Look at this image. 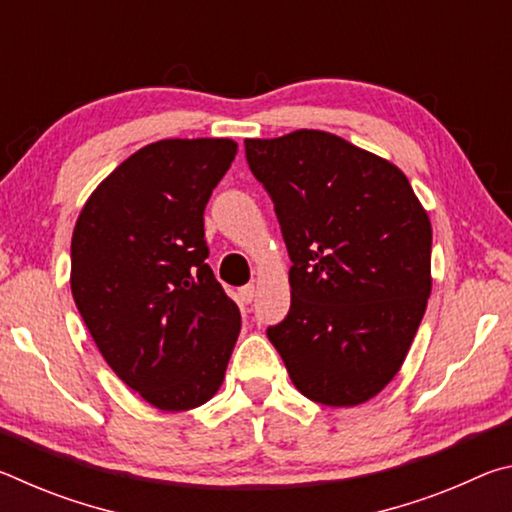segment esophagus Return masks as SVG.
<instances>
[{"label": "esophagus", "mask_w": 512, "mask_h": 512, "mask_svg": "<svg viewBox=\"0 0 512 512\" xmlns=\"http://www.w3.org/2000/svg\"><path fill=\"white\" fill-rule=\"evenodd\" d=\"M253 298H255V287H253V284H246V287L239 289L241 305H250V302H253Z\"/></svg>", "instance_id": "esophagus-1"}]
</instances>
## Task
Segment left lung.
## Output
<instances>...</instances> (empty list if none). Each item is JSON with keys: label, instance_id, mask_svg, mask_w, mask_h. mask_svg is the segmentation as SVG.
Segmentation results:
<instances>
[{"label": "left lung", "instance_id": "left-lung-1", "mask_svg": "<svg viewBox=\"0 0 512 512\" xmlns=\"http://www.w3.org/2000/svg\"><path fill=\"white\" fill-rule=\"evenodd\" d=\"M244 144L291 259V309L268 341L309 400L368 402L402 368L427 309L429 216L395 164L332 133Z\"/></svg>", "mask_w": 512, "mask_h": 512}]
</instances>
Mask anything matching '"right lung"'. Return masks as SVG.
<instances>
[{"instance_id":"obj_1","label":"right lung","mask_w":512,"mask_h":512,"mask_svg":"<svg viewBox=\"0 0 512 512\" xmlns=\"http://www.w3.org/2000/svg\"><path fill=\"white\" fill-rule=\"evenodd\" d=\"M232 140H160L94 189L72 237V296L115 375L162 411L223 384L241 314L205 264L203 212Z\"/></svg>"}]
</instances>
